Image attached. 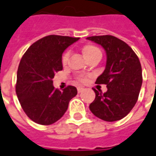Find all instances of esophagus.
Listing matches in <instances>:
<instances>
[{"label": "esophagus", "mask_w": 156, "mask_h": 156, "mask_svg": "<svg viewBox=\"0 0 156 156\" xmlns=\"http://www.w3.org/2000/svg\"><path fill=\"white\" fill-rule=\"evenodd\" d=\"M77 91H78L79 93H80V92H82L84 91V88H83V87H78V88H77Z\"/></svg>", "instance_id": "1"}]
</instances>
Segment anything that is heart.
<instances>
[{
    "label": "heart",
    "mask_w": 156,
    "mask_h": 156,
    "mask_svg": "<svg viewBox=\"0 0 156 156\" xmlns=\"http://www.w3.org/2000/svg\"><path fill=\"white\" fill-rule=\"evenodd\" d=\"M82 52H83V55H84V57L87 59L88 58H90V57L95 55V54L101 53L100 50H99L97 47L93 46V45H86V46L83 47V48H82ZM69 51L64 52V55L62 57V63H63V64H65L67 63L68 59H69ZM86 80H87V79H86L85 76H80V80L81 82H85Z\"/></svg>",
    "instance_id": "1"
}]
</instances>
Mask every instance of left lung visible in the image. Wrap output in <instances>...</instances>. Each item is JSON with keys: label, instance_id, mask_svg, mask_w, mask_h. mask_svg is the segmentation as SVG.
Here are the masks:
<instances>
[{"label": "left lung", "instance_id": "1", "mask_svg": "<svg viewBox=\"0 0 156 156\" xmlns=\"http://www.w3.org/2000/svg\"><path fill=\"white\" fill-rule=\"evenodd\" d=\"M87 39L101 45L107 56L105 69L96 84L107 85L108 90L103 93L93 89L96 97L89 109L103 121H119L137 103L143 82L140 61L127 44L113 35H95Z\"/></svg>", "mask_w": 156, "mask_h": 156}]
</instances>
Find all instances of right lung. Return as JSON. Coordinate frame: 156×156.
I'll list each match as a JSON object with an SVG mask.
<instances>
[{
    "mask_svg": "<svg viewBox=\"0 0 156 156\" xmlns=\"http://www.w3.org/2000/svg\"><path fill=\"white\" fill-rule=\"evenodd\" d=\"M79 38L51 35L38 40L28 48L19 63L16 93L23 111L40 125H51L66 112L77 89L68 86L54 88L55 73L63 69L62 54Z\"/></svg>",
    "mask_w": 156,
    "mask_h": 156,
    "instance_id": "1",
    "label": "right lung"
}]
</instances>
